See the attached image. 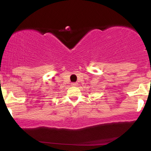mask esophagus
Segmentation results:
<instances>
[{"instance_id":"34e87169","label":"esophagus","mask_w":151,"mask_h":151,"mask_svg":"<svg viewBox=\"0 0 151 151\" xmlns=\"http://www.w3.org/2000/svg\"><path fill=\"white\" fill-rule=\"evenodd\" d=\"M72 85L73 86H78V83H77V82L72 83Z\"/></svg>"}]
</instances>
